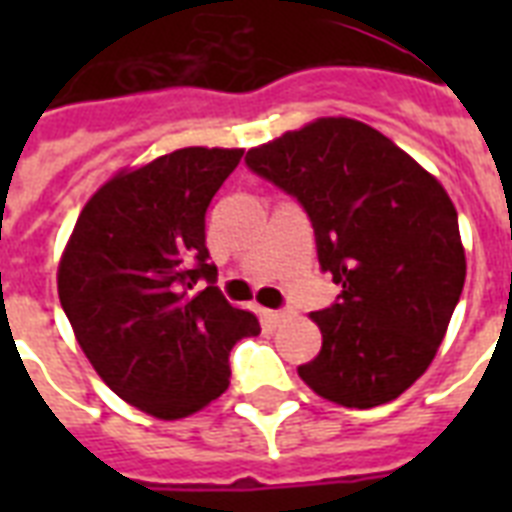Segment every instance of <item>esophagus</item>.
<instances>
[{"instance_id": "1", "label": "esophagus", "mask_w": 512, "mask_h": 512, "mask_svg": "<svg viewBox=\"0 0 512 512\" xmlns=\"http://www.w3.org/2000/svg\"><path fill=\"white\" fill-rule=\"evenodd\" d=\"M263 316L268 324H273V327H276V324H281V321L289 319V311H263Z\"/></svg>"}]
</instances>
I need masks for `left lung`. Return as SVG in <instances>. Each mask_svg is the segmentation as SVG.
<instances>
[{
  "label": "left lung",
  "mask_w": 512,
  "mask_h": 512,
  "mask_svg": "<svg viewBox=\"0 0 512 512\" xmlns=\"http://www.w3.org/2000/svg\"><path fill=\"white\" fill-rule=\"evenodd\" d=\"M249 170L297 196L337 303L311 313L319 356L297 366L313 393L348 409L388 404L436 358L465 287L449 193L374 127L321 116L249 148Z\"/></svg>",
  "instance_id": "left-lung-1"
}]
</instances>
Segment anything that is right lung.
<instances>
[{
    "label": "right lung",
    "mask_w": 512,
    "mask_h": 512,
    "mask_svg": "<svg viewBox=\"0 0 512 512\" xmlns=\"http://www.w3.org/2000/svg\"><path fill=\"white\" fill-rule=\"evenodd\" d=\"M244 148H177L92 193L58 263V297L100 380L156 420H183L228 388V353L260 321L215 281L204 215Z\"/></svg>",
    "instance_id": "obj_1"
}]
</instances>
